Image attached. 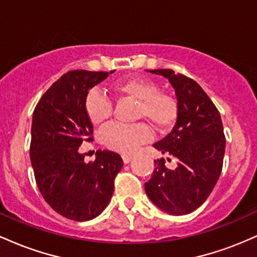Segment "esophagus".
Segmentation results:
<instances>
[{"instance_id": "1", "label": "esophagus", "mask_w": 257, "mask_h": 257, "mask_svg": "<svg viewBox=\"0 0 257 257\" xmlns=\"http://www.w3.org/2000/svg\"><path fill=\"white\" fill-rule=\"evenodd\" d=\"M122 158H123V162H124V163L126 164V163H129V162H131L133 159V155H126V153H123Z\"/></svg>"}]
</instances>
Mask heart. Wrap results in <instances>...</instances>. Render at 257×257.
I'll return each mask as SVG.
<instances>
[{
  "instance_id": "1",
  "label": "heart",
  "mask_w": 257,
  "mask_h": 257,
  "mask_svg": "<svg viewBox=\"0 0 257 257\" xmlns=\"http://www.w3.org/2000/svg\"><path fill=\"white\" fill-rule=\"evenodd\" d=\"M117 95L138 101L137 117L146 118L157 131L172 128L179 116V104L174 95L161 91L153 79L134 76L111 84ZM84 110L94 124H101L112 116V104L99 89H90L85 95ZM152 137L151 129L145 123L133 125L110 124L101 133L102 141L108 149L131 153Z\"/></svg>"
}]
</instances>
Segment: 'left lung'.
I'll return each mask as SVG.
<instances>
[{
    "mask_svg": "<svg viewBox=\"0 0 257 257\" xmlns=\"http://www.w3.org/2000/svg\"><path fill=\"white\" fill-rule=\"evenodd\" d=\"M150 72L167 77L175 89L178 119L173 131L153 147L176 158L178 167L168 169L164 158L155 161L145 191L162 210L190 214L205 202L220 178L226 146L222 120L216 106L192 78L168 69Z\"/></svg>",
    "mask_w": 257,
    "mask_h": 257,
    "instance_id": "obj_1",
    "label": "left lung"
}]
</instances>
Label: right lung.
<instances>
[{
	"label": "right lung",
	"instance_id": "right-lung-1",
	"mask_svg": "<svg viewBox=\"0 0 257 257\" xmlns=\"http://www.w3.org/2000/svg\"><path fill=\"white\" fill-rule=\"evenodd\" d=\"M113 71L64 73L43 94L32 114L30 159L36 184L53 210L66 219L88 221L101 214L123 167L118 153L98 150L95 161L85 163L78 151L83 141H93L85 95Z\"/></svg>",
	"mask_w": 257,
	"mask_h": 257
}]
</instances>
